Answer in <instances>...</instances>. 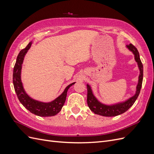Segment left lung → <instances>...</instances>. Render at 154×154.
I'll return each instance as SVG.
<instances>
[{"instance_id":"obj_1","label":"left lung","mask_w":154,"mask_h":154,"mask_svg":"<svg viewBox=\"0 0 154 154\" xmlns=\"http://www.w3.org/2000/svg\"><path fill=\"white\" fill-rule=\"evenodd\" d=\"M126 47L134 54V59L137 63L138 68L139 69V72H140L138 78V83L136 86V93H135V94L133 96L124 101L119 102V103L115 104L106 105L102 103L101 102H100L96 98V96L93 94L91 86L88 84H87V105L91 110L96 114H98L102 116H106V117H112V116H116L122 114L128 110L134 105L139 94L142 86L143 78V64L140 60V57H139V53L137 48L131 44L127 45Z\"/></svg>"}]
</instances>
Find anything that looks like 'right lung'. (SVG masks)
I'll list each match as a JSON object with an SVG mask.
<instances>
[{"label":"right lung","mask_w":154,"mask_h":154,"mask_svg":"<svg viewBox=\"0 0 154 154\" xmlns=\"http://www.w3.org/2000/svg\"><path fill=\"white\" fill-rule=\"evenodd\" d=\"M32 44V41L28 44L26 47L22 49L18 53L16 63L13 69V82L15 91L18 100L26 109L31 113L40 117H49L57 115L62 110L65 101L66 100L67 92L69 88L76 82L69 85L63 92L57 98L50 102H42L32 99L25 91L23 83L21 80V71L22 66L25 55L30 49Z\"/></svg>","instance_id":"right-lung-1"}]
</instances>
